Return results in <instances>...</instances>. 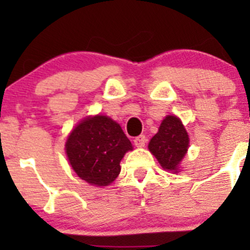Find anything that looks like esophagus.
Returning <instances> with one entry per match:
<instances>
[{
    "instance_id": "obj_1",
    "label": "esophagus",
    "mask_w": 250,
    "mask_h": 250,
    "mask_svg": "<svg viewBox=\"0 0 250 250\" xmlns=\"http://www.w3.org/2000/svg\"><path fill=\"white\" fill-rule=\"evenodd\" d=\"M146 137L145 135H139V137H137L134 139V144H135V146H137V147H144V146H145V144H146Z\"/></svg>"
}]
</instances>
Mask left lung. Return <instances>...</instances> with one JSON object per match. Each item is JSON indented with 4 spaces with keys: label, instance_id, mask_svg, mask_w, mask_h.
Wrapping results in <instances>:
<instances>
[{
    "label": "left lung",
    "instance_id": "8db88e82",
    "mask_svg": "<svg viewBox=\"0 0 250 250\" xmlns=\"http://www.w3.org/2000/svg\"><path fill=\"white\" fill-rule=\"evenodd\" d=\"M188 147V135L183 123L175 116H167L161 123L158 133L148 144V150L155 155L165 169L176 172L179 163Z\"/></svg>",
    "mask_w": 250,
    "mask_h": 250
}]
</instances>
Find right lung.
I'll use <instances>...</instances> for the list:
<instances>
[{"label":"right lung","mask_w":250,"mask_h":250,"mask_svg":"<svg viewBox=\"0 0 250 250\" xmlns=\"http://www.w3.org/2000/svg\"><path fill=\"white\" fill-rule=\"evenodd\" d=\"M65 146L72 169L81 179L97 186L112 183L121 172L125 153L133 150L120 125L106 116L82 121Z\"/></svg>","instance_id":"add662e5"}]
</instances>
